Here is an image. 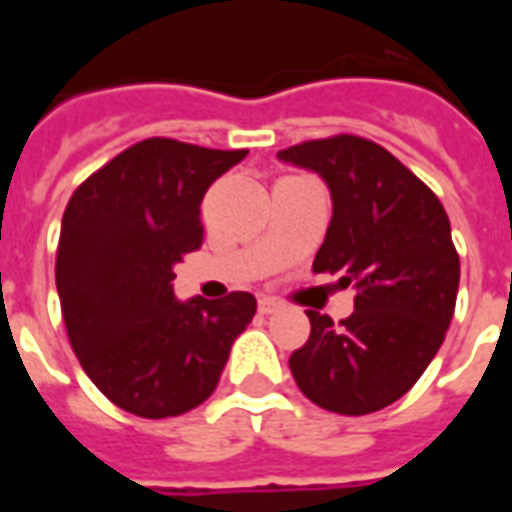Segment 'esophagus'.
I'll return each instance as SVG.
<instances>
[{"label": "esophagus", "instance_id": "esophagus-1", "mask_svg": "<svg viewBox=\"0 0 512 512\" xmlns=\"http://www.w3.org/2000/svg\"><path fill=\"white\" fill-rule=\"evenodd\" d=\"M257 310H260V315H274V312L279 310V301L260 299V304H257Z\"/></svg>", "mask_w": 512, "mask_h": 512}]
</instances>
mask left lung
Masks as SVG:
<instances>
[{
  "label": "left lung",
  "mask_w": 512,
  "mask_h": 512,
  "mask_svg": "<svg viewBox=\"0 0 512 512\" xmlns=\"http://www.w3.org/2000/svg\"><path fill=\"white\" fill-rule=\"evenodd\" d=\"M332 191V222L315 274H340L354 312L334 323L310 310V340L290 373L315 406L362 417L403 397L444 343L461 260L439 197L386 147L354 134L279 150Z\"/></svg>",
  "instance_id": "1"
}]
</instances>
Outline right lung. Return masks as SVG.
<instances>
[{"instance_id": "obj_1", "label": "right lung", "mask_w": 512, "mask_h": 512, "mask_svg": "<svg viewBox=\"0 0 512 512\" xmlns=\"http://www.w3.org/2000/svg\"><path fill=\"white\" fill-rule=\"evenodd\" d=\"M246 150L150 136L73 191L62 213L57 293L84 373L145 419L186 414L213 395L252 293L178 301L172 266L202 246L200 202Z\"/></svg>"}]
</instances>
